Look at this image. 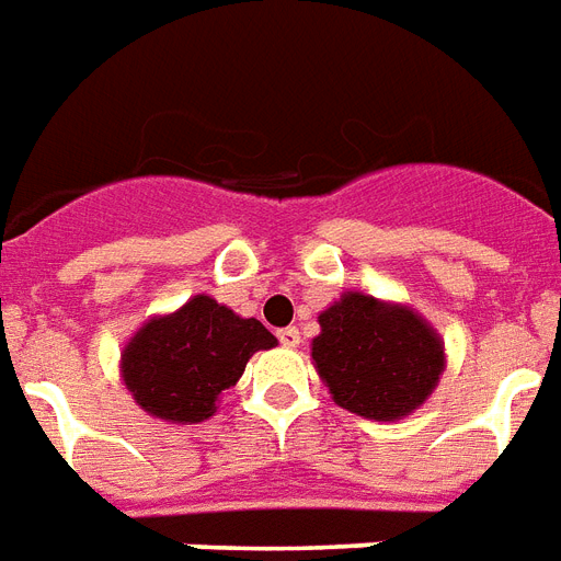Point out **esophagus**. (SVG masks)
<instances>
[{"label":"esophagus","instance_id":"obj_1","mask_svg":"<svg viewBox=\"0 0 561 561\" xmlns=\"http://www.w3.org/2000/svg\"><path fill=\"white\" fill-rule=\"evenodd\" d=\"M279 344H282V347H297V344H299V329L297 327L279 329Z\"/></svg>","mask_w":561,"mask_h":561}]
</instances>
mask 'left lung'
<instances>
[{
	"label": "left lung",
	"mask_w": 561,
	"mask_h": 561,
	"mask_svg": "<svg viewBox=\"0 0 561 561\" xmlns=\"http://www.w3.org/2000/svg\"><path fill=\"white\" fill-rule=\"evenodd\" d=\"M311 362L341 409L403 421L421 409L447 367L444 337L405 302L344 290L318 314Z\"/></svg>",
	"instance_id": "1"
}]
</instances>
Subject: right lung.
<instances>
[{"instance_id":"1","label":"right lung","mask_w":561,"mask_h":561,"mask_svg":"<svg viewBox=\"0 0 561 561\" xmlns=\"http://www.w3.org/2000/svg\"><path fill=\"white\" fill-rule=\"evenodd\" d=\"M276 347L262 320L241 318L208 294L156 314L128 337L119 376L131 400L158 421L203 423L259 350Z\"/></svg>"}]
</instances>
